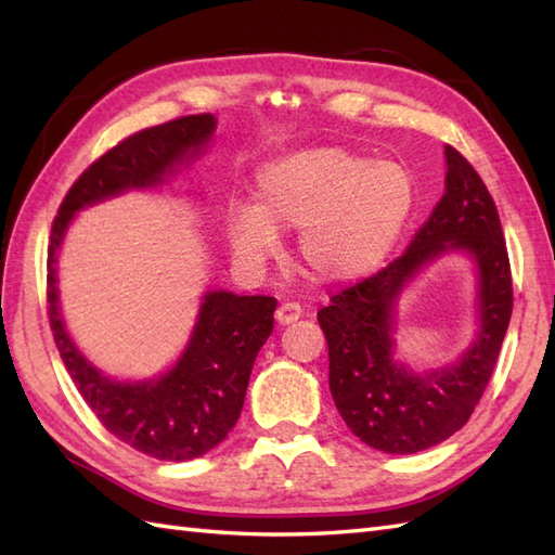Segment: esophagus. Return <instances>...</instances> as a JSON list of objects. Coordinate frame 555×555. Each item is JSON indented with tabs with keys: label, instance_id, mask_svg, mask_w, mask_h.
<instances>
[{
	"label": "esophagus",
	"instance_id": "obj_1",
	"mask_svg": "<svg viewBox=\"0 0 555 555\" xmlns=\"http://www.w3.org/2000/svg\"><path fill=\"white\" fill-rule=\"evenodd\" d=\"M302 317V308L298 302H284L281 305V308L276 310V322L281 324V326H288V324H293V322H298Z\"/></svg>",
	"mask_w": 555,
	"mask_h": 555
}]
</instances>
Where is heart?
Masks as SVG:
<instances>
[{
    "mask_svg": "<svg viewBox=\"0 0 555 555\" xmlns=\"http://www.w3.org/2000/svg\"><path fill=\"white\" fill-rule=\"evenodd\" d=\"M412 205L415 185L400 164L314 145L267 162L255 176L253 205L227 209L223 235L235 262L257 269L276 255L279 233L298 231L308 276L344 286L384 262Z\"/></svg>",
    "mask_w": 555,
    "mask_h": 555,
    "instance_id": "heart-1",
    "label": "heart"
}]
</instances>
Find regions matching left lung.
I'll return each instance as SVG.
<instances>
[{
	"mask_svg": "<svg viewBox=\"0 0 555 555\" xmlns=\"http://www.w3.org/2000/svg\"><path fill=\"white\" fill-rule=\"evenodd\" d=\"M446 191L405 253L317 312L328 346V388L348 429L376 451L410 455L453 436L496 367L513 312L508 250L496 205L451 145ZM460 254L476 271V334L455 363L412 371L395 358L402 293L436 258Z\"/></svg>",
	"mask_w": 555,
	"mask_h": 555,
	"instance_id": "1",
	"label": "left lung"
}]
</instances>
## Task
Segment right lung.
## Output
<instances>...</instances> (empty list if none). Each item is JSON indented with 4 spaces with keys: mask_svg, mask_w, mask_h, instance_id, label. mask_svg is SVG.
Masks as SVG:
<instances>
[{
    "mask_svg": "<svg viewBox=\"0 0 555 555\" xmlns=\"http://www.w3.org/2000/svg\"><path fill=\"white\" fill-rule=\"evenodd\" d=\"M215 114L145 128L102 155L64 197L47 250L50 326L64 367L82 400L116 439L169 463L209 453L235 427L259 348L274 328L276 300L205 291L181 356L145 379H114L86 358L59 305V255L76 215L131 191H159L207 152Z\"/></svg>",
    "mask_w": 555,
    "mask_h": 555,
    "instance_id": "1",
    "label": "right lung"
}]
</instances>
